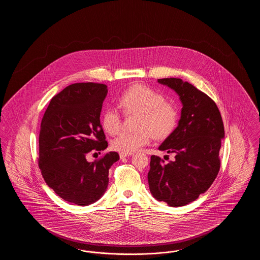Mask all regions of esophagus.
<instances>
[{"label":"esophagus","mask_w":260,"mask_h":260,"mask_svg":"<svg viewBox=\"0 0 260 260\" xmlns=\"http://www.w3.org/2000/svg\"><path fill=\"white\" fill-rule=\"evenodd\" d=\"M132 155V153H123V152H121L120 153V158H125V157H127V156H131Z\"/></svg>","instance_id":"esophagus-1"}]
</instances>
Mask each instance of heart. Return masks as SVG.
<instances>
[{
	"label": "heart",
	"instance_id": "b5f03b06",
	"mask_svg": "<svg viewBox=\"0 0 260 260\" xmlns=\"http://www.w3.org/2000/svg\"><path fill=\"white\" fill-rule=\"evenodd\" d=\"M124 115H139L136 133H121L112 140V148L123 153H133L150 143L153 136L165 139L171 136L179 122L177 107L165 96L145 85H135L125 89L118 100ZM101 124L109 135H116L122 126V116L115 108L102 114Z\"/></svg>",
	"mask_w": 260,
	"mask_h": 260
}]
</instances>
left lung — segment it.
<instances>
[{
	"label": "left lung",
	"instance_id": "8db88e82",
	"mask_svg": "<svg viewBox=\"0 0 260 260\" xmlns=\"http://www.w3.org/2000/svg\"><path fill=\"white\" fill-rule=\"evenodd\" d=\"M158 82L174 89L183 107L177 127L159 147L174 160L151 156L149 188L158 201L182 207L205 193L219 172L224 125L215 102L197 87L177 78Z\"/></svg>",
	"mask_w": 260,
	"mask_h": 260
}]
</instances>
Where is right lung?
Returning <instances> with one entry per match:
<instances>
[{"label": "right lung", "mask_w": 260, "mask_h": 260, "mask_svg": "<svg viewBox=\"0 0 260 260\" xmlns=\"http://www.w3.org/2000/svg\"><path fill=\"white\" fill-rule=\"evenodd\" d=\"M108 92L98 83H77L54 95L41 123L38 165L46 183L60 198L78 206L96 202L106 191L117 152L94 161L87 154L103 151L108 142L100 112Z\"/></svg>", "instance_id": "obj_1"}]
</instances>
